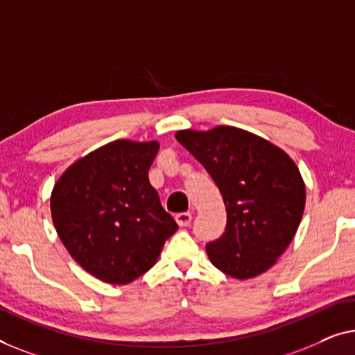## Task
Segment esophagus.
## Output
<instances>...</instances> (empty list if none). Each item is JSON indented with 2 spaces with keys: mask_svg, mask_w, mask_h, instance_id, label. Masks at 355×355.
Returning <instances> with one entry per match:
<instances>
[{
  "mask_svg": "<svg viewBox=\"0 0 355 355\" xmlns=\"http://www.w3.org/2000/svg\"><path fill=\"white\" fill-rule=\"evenodd\" d=\"M175 220L180 227H188L193 220V216L189 212H180L175 216Z\"/></svg>",
  "mask_w": 355,
  "mask_h": 355,
  "instance_id": "obj_1",
  "label": "esophagus"
}]
</instances>
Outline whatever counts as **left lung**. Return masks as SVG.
<instances>
[{
  "label": "left lung",
  "instance_id": "obj_1",
  "mask_svg": "<svg viewBox=\"0 0 355 355\" xmlns=\"http://www.w3.org/2000/svg\"><path fill=\"white\" fill-rule=\"evenodd\" d=\"M175 138L202 164L227 207L225 233L206 246L211 262L238 279L268 270L293 241L306 206L296 164L241 128L182 130Z\"/></svg>",
  "mask_w": 355,
  "mask_h": 355
}]
</instances>
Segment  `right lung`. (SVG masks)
<instances>
[{"label":"right lung","mask_w":355,"mask_h":355,"mask_svg":"<svg viewBox=\"0 0 355 355\" xmlns=\"http://www.w3.org/2000/svg\"><path fill=\"white\" fill-rule=\"evenodd\" d=\"M157 141L109 143L54 184L51 216L71 256L98 279L125 284L156 263L178 230L148 178Z\"/></svg>","instance_id":"1"}]
</instances>
